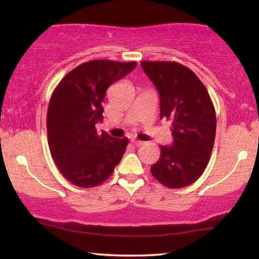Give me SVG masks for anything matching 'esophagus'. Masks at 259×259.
<instances>
[{
	"instance_id": "1",
	"label": "esophagus",
	"mask_w": 259,
	"mask_h": 259,
	"mask_svg": "<svg viewBox=\"0 0 259 259\" xmlns=\"http://www.w3.org/2000/svg\"><path fill=\"white\" fill-rule=\"evenodd\" d=\"M132 144L134 145V146H141V145H143L144 143H143V141H140V140L133 139V140H132Z\"/></svg>"
}]
</instances>
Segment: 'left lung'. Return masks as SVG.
<instances>
[{
    "label": "left lung",
    "instance_id": "1",
    "mask_svg": "<svg viewBox=\"0 0 259 259\" xmlns=\"http://www.w3.org/2000/svg\"><path fill=\"white\" fill-rule=\"evenodd\" d=\"M160 97V119L172 121V146H160L152 176L169 189L193 184L206 168L215 138L210 94L190 68L175 61H141Z\"/></svg>",
    "mask_w": 259,
    "mask_h": 259
}]
</instances>
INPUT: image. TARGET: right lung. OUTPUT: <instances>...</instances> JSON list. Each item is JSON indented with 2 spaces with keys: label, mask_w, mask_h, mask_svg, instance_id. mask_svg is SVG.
<instances>
[{
  "label": "right lung",
  "mask_w": 259,
  "mask_h": 259,
  "mask_svg": "<svg viewBox=\"0 0 259 259\" xmlns=\"http://www.w3.org/2000/svg\"><path fill=\"white\" fill-rule=\"evenodd\" d=\"M137 62L92 60L65 75L53 92L47 112V136L52 158L73 185L90 189L112 176L128 139L99 134L102 102L107 88L132 72Z\"/></svg>",
  "instance_id": "add662e5"
}]
</instances>
